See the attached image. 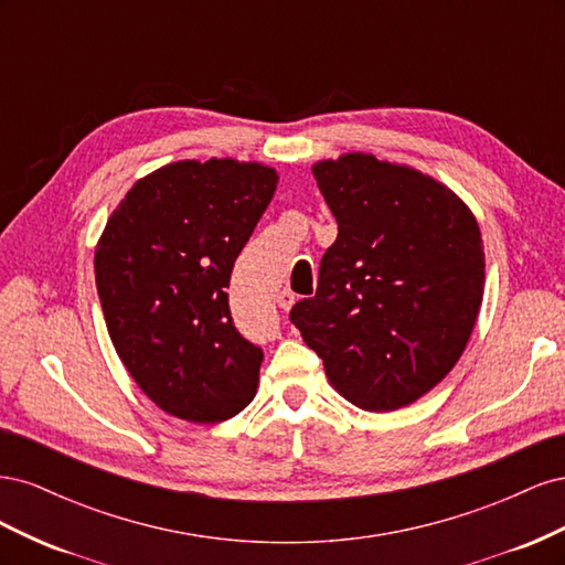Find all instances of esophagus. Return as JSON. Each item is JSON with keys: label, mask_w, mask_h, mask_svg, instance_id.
I'll return each mask as SVG.
<instances>
[{"label": "esophagus", "mask_w": 565, "mask_h": 565, "mask_svg": "<svg viewBox=\"0 0 565 565\" xmlns=\"http://www.w3.org/2000/svg\"><path fill=\"white\" fill-rule=\"evenodd\" d=\"M276 301H278V306H280L282 311H289V309H292V303H295V295L289 292V289H282V292H278Z\"/></svg>", "instance_id": "1"}]
</instances>
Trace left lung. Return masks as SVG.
I'll return each instance as SVG.
<instances>
[{
  "instance_id": "obj_1",
  "label": "left lung",
  "mask_w": 565,
  "mask_h": 565,
  "mask_svg": "<svg viewBox=\"0 0 565 565\" xmlns=\"http://www.w3.org/2000/svg\"><path fill=\"white\" fill-rule=\"evenodd\" d=\"M276 185L262 162H172L136 181L100 233L94 270L113 347L179 419L224 422L256 396L264 351L235 330L226 287Z\"/></svg>"
}]
</instances>
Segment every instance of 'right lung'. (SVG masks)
Instances as JSON below:
<instances>
[{
    "label": "right lung",
    "mask_w": 565,
    "mask_h": 565,
    "mask_svg": "<svg viewBox=\"0 0 565 565\" xmlns=\"http://www.w3.org/2000/svg\"><path fill=\"white\" fill-rule=\"evenodd\" d=\"M337 218L316 297L289 311L330 384L391 413L455 367L481 311L486 254L476 216L413 167L347 152L313 164Z\"/></svg>",
    "instance_id": "1"
}]
</instances>
